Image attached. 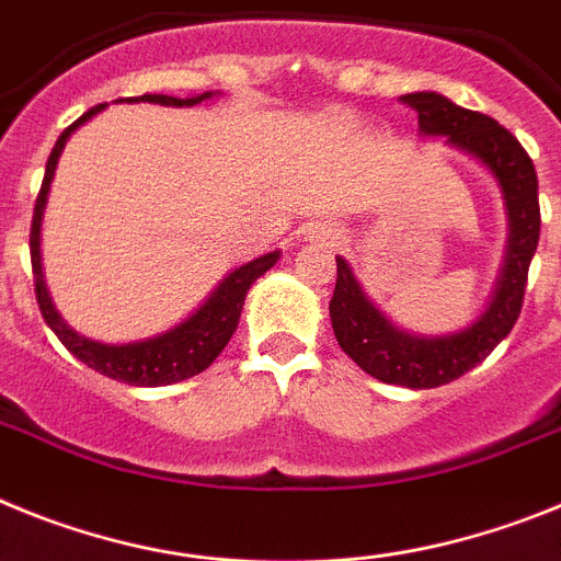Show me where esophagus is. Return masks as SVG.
Wrapping results in <instances>:
<instances>
[{
  "instance_id": "esophagus-1",
  "label": "esophagus",
  "mask_w": 561,
  "mask_h": 561,
  "mask_svg": "<svg viewBox=\"0 0 561 561\" xmlns=\"http://www.w3.org/2000/svg\"><path fill=\"white\" fill-rule=\"evenodd\" d=\"M313 237L316 240L324 242V245H335V240H339V231H335L333 226H316Z\"/></svg>"
}]
</instances>
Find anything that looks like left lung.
<instances>
[{
  "mask_svg": "<svg viewBox=\"0 0 561 561\" xmlns=\"http://www.w3.org/2000/svg\"><path fill=\"white\" fill-rule=\"evenodd\" d=\"M401 101L417 112L421 135L446 138L451 149L471 154L489 169L503 194L508 217L503 267L489 305L469 328L455 333L417 335L398 328L364 294L350 262L335 256L339 276L330 299V321L339 347L378 381L432 389L455 381L485 362L519 319L528 267L539 242V183L519 140L489 115L462 110L440 92H409Z\"/></svg>",
  "mask_w": 561,
  "mask_h": 561,
  "instance_id": "obj_1",
  "label": "left lung"
}]
</instances>
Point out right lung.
Returning <instances> with one entry per match:
<instances>
[{
  "label": "right lung",
  "instance_id": "add662e5",
  "mask_svg": "<svg viewBox=\"0 0 561 561\" xmlns=\"http://www.w3.org/2000/svg\"><path fill=\"white\" fill-rule=\"evenodd\" d=\"M214 95L217 92H199V95H192V99H174V95H152V92H146L140 99H118L115 104H140L144 101V104L160 106H194L214 99ZM104 106L106 104L92 106L76 124L67 126L65 133L58 135L50 158H47L45 180H42V192H38L31 226V262L33 279H36V301L42 316H45L47 328L58 335V341L76 355L78 362H84L95 373L106 375V378H115L121 383H133V387H165V383L186 381V378H194L197 373L211 367L214 358L226 350L233 330L240 324L242 305H245V296L251 290V285L276 265L282 251L262 253L256 260L233 267L231 274L222 276L220 285L214 287L211 294L203 299V305L197 310H192V316H186L174 328L163 330L158 335H149V339L140 341H126V344H104V341L87 339L78 330H72L61 319V313H58L50 299V290H47L45 271H42V220H45L53 174H56L58 158L65 152L67 140H70V135L76 133L78 126H84L87 121L95 118Z\"/></svg>",
  "mask_w": 561,
  "mask_h": 561
}]
</instances>
